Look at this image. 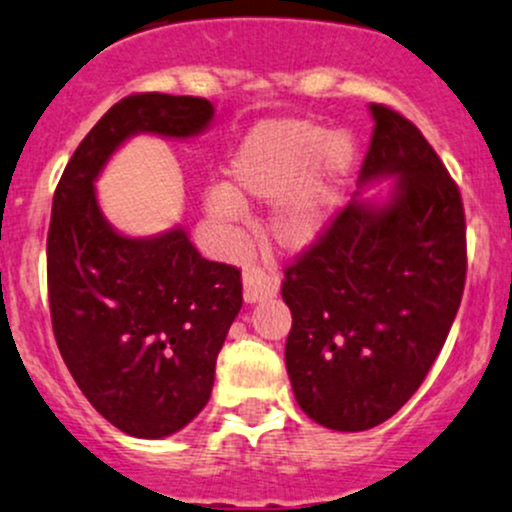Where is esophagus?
<instances>
[{
	"label": "esophagus",
	"mask_w": 512,
	"mask_h": 512,
	"mask_svg": "<svg viewBox=\"0 0 512 512\" xmlns=\"http://www.w3.org/2000/svg\"><path fill=\"white\" fill-rule=\"evenodd\" d=\"M278 293V276L266 268L251 266L244 271V300L258 302Z\"/></svg>",
	"instance_id": "34e87169"
}]
</instances>
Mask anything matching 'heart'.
<instances>
[{"instance_id": "b5f03b06", "label": "heart", "mask_w": 512, "mask_h": 512, "mask_svg": "<svg viewBox=\"0 0 512 512\" xmlns=\"http://www.w3.org/2000/svg\"><path fill=\"white\" fill-rule=\"evenodd\" d=\"M354 161V144L342 131L305 119H271L258 124L229 163L232 185H214L205 210L214 222L244 219V197L273 202L271 234L278 246L302 251L320 239L334 197Z\"/></svg>"}]
</instances>
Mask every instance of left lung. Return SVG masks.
<instances>
[{
    "mask_svg": "<svg viewBox=\"0 0 512 512\" xmlns=\"http://www.w3.org/2000/svg\"><path fill=\"white\" fill-rule=\"evenodd\" d=\"M361 183L395 175L386 205L349 202L285 268V366L317 425L361 432L403 408L442 351L466 283L461 192L410 119L371 104Z\"/></svg>",
    "mask_w": 512,
    "mask_h": 512,
    "instance_id": "left-lung-1",
    "label": "left lung"
}]
</instances>
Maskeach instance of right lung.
I'll return each mask as SVG.
<instances>
[{
  "mask_svg": "<svg viewBox=\"0 0 512 512\" xmlns=\"http://www.w3.org/2000/svg\"><path fill=\"white\" fill-rule=\"evenodd\" d=\"M212 117L202 97H124L80 141L53 195L48 302L60 356L92 408L131 437H168L207 405L244 302L241 271L202 258L183 227L151 239L114 232L95 178L129 136L188 139Z\"/></svg>",
  "mask_w": 512,
  "mask_h": 512,
  "instance_id": "1",
  "label": "right lung"
}]
</instances>
